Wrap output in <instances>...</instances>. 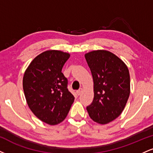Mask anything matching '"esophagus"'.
Segmentation results:
<instances>
[{
	"mask_svg": "<svg viewBox=\"0 0 153 153\" xmlns=\"http://www.w3.org/2000/svg\"><path fill=\"white\" fill-rule=\"evenodd\" d=\"M82 91V88H80V89H79V90L77 91V94H78V96H80V95L81 94Z\"/></svg>",
	"mask_w": 153,
	"mask_h": 153,
	"instance_id": "1",
	"label": "esophagus"
}]
</instances>
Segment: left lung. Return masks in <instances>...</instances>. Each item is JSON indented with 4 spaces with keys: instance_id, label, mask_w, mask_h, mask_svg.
Wrapping results in <instances>:
<instances>
[{
    "instance_id": "obj_1",
    "label": "left lung",
    "mask_w": 153,
    "mask_h": 153,
    "mask_svg": "<svg viewBox=\"0 0 153 153\" xmlns=\"http://www.w3.org/2000/svg\"><path fill=\"white\" fill-rule=\"evenodd\" d=\"M94 80V98L86 109L94 122L108 124L124 110L130 94L127 66L106 50H94L85 54Z\"/></svg>"
}]
</instances>
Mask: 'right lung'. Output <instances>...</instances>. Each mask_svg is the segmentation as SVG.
I'll list each match as a JSON object with an SVG mask.
<instances>
[{"label": "right lung", "instance_id": "right-lung-1", "mask_svg": "<svg viewBox=\"0 0 153 153\" xmlns=\"http://www.w3.org/2000/svg\"><path fill=\"white\" fill-rule=\"evenodd\" d=\"M70 56L62 51H45L31 61L23 78L29 108L50 125L62 122L74 102V96L68 89V79L62 73Z\"/></svg>", "mask_w": 153, "mask_h": 153}]
</instances>
